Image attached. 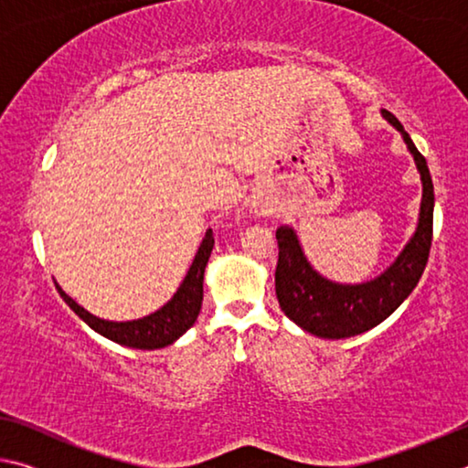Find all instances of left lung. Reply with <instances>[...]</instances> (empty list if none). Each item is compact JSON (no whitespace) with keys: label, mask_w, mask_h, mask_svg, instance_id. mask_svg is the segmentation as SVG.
Instances as JSON below:
<instances>
[{"label":"left lung","mask_w":468,"mask_h":468,"mask_svg":"<svg viewBox=\"0 0 468 468\" xmlns=\"http://www.w3.org/2000/svg\"><path fill=\"white\" fill-rule=\"evenodd\" d=\"M382 115L392 128L400 132L409 153L415 158L423 186L417 229L394 262L376 279L366 282L345 284L328 281L307 262L295 229L289 225L276 229V299L284 315L314 336L348 338L382 324L413 292L430 258L435 200L430 169L425 156L419 153L400 122L386 109H382Z\"/></svg>","instance_id":"left-lung-1"}]
</instances>
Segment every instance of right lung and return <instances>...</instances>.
<instances>
[{
	"label": "right lung",
	"mask_w": 468,
	"mask_h": 468,
	"mask_svg": "<svg viewBox=\"0 0 468 468\" xmlns=\"http://www.w3.org/2000/svg\"><path fill=\"white\" fill-rule=\"evenodd\" d=\"M212 248H215V237H212V229H208L200 248L196 251L194 262L189 266L186 279L179 284L176 295H173L161 310H156L154 314H148L144 318L138 320L111 322L97 318V315L86 312L82 305H78L58 282H55V287H58L59 295L69 307H72L78 318H82L94 332H99L101 336H105L123 346L153 351V348L173 345L181 335H186V332L194 326L197 314L202 310L204 271L206 264H208Z\"/></svg>",
	"instance_id": "1"
}]
</instances>
